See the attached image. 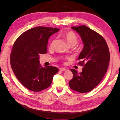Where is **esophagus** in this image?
Segmentation results:
<instances>
[{
	"instance_id": "obj_1",
	"label": "esophagus",
	"mask_w": 120,
	"mask_h": 120,
	"mask_svg": "<svg viewBox=\"0 0 120 120\" xmlns=\"http://www.w3.org/2000/svg\"><path fill=\"white\" fill-rule=\"evenodd\" d=\"M60 70L61 71H66V70H67V69H66V68H60Z\"/></svg>"
}]
</instances>
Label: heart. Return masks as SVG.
Wrapping results in <instances>:
<instances>
[{
	"label": "heart",
	"instance_id": "obj_1",
	"mask_svg": "<svg viewBox=\"0 0 120 120\" xmlns=\"http://www.w3.org/2000/svg\"><path fill=\"white\" fill-rule=\"evenodd\" d=\"M63 36L64 37V38L66 39L68 43L69 44L70 46L73 45H76L77 41H78V38L76 35L74 33V32L69 31L67 32L63 35ZM56 40L55 39H52L51 41L50 45H49V47L50 48H52L55 44Z\"/></svg>",
	"mask_w": 120,
	"mask_h": 120
}]
</instances>
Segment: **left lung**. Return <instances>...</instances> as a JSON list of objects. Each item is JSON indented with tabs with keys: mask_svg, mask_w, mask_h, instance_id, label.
Returning <instances> with one entry per match:
<instances>
[{
	"mask_svg": "<svg viewBox=\"0 0 120 120\" xmlns=\"http://www.w3.org/2000/svg\"><path fill=\"white\" fill-rule=\"evenodd\" d=\"M71 28L79 35L84 45L78 58L83 70L78 73L75 69L71 70L73 77L69 86L77 92L87 93L99 84L107 72L110 61L109 48L104 37L86 25Z\"/></svg>",
	"mask_w": 120,
	"mask_h": 120,
	"instance_id": "left-lung-1",
	"label": "left lung"
}]
</instances>
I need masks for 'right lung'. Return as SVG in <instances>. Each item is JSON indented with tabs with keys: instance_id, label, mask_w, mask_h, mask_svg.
<instances>
[{
	"instance_id": "add662e5",
	"label": "right lung",
	"mask_w": 120,
	"mask_h": 120,
	"mask_svg": "<svg viewBox=\"0 0 120 120\" xmlns=\"http://www.w3.org/2000/svg\"><path fill=\"white\" fill-rule=\"evenodd\" d=\"M59 29L38 26L21 34L14 43L10 64L16 78L28 90L40 91L50 86L53 76L59 71L52 66L41 67L39 56L47 52L48 41Z\"/></svg>"
}]
</instances>
